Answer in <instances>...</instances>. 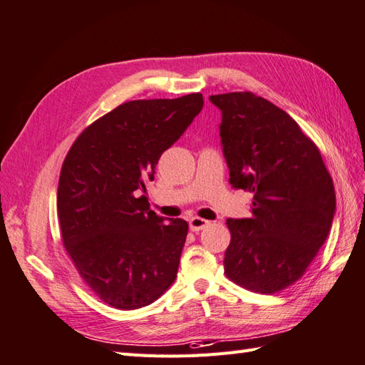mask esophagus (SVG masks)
Returning a JSON list of instances; mask_svg holds the SVG:
<instances>
[{
  "instance_id": "obj_1",
  "label": "esophagus",
  "mask_w": 365,
  "mask_h": 365,
  "mask_svg": "<svg viewBox=\"0 0 365 365\" xmlns=\"http://www.w3.org/2000/svg\"><path fill=\"white\" fill-rule=\"evenodd\" d=\"M208 225H210V221H207V219H202L197 216L190 219V228L192 232H199V230H202V228H205Z\"/></svg>"
}]
</instances>
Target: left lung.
<instances>
[{"label": "left lung", "instance_id": "left-lung-1", "mask_svg": "<svg viewBox=\"0 0 365 365\" xmlns=\"http://www.w3.org/2000/svg\"><path fill=\"white\" fill-rule=\"evenodd\" d=\"M222 113L221 143L235 190L253 194L252 216L227 219L225 275L275 294L307 272L336 213V194L317 146L299 124L252 91L210 96Z\"/></svg>", "mask_w": 365, "mask_h": 365}]
</instances>
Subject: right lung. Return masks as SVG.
Segmentation results:
<instances>
[{
  "instance_id": "obj_1",
  "label": "right lung",
  "mask_w": 365,
  "mask_h": 365,
  "mask_svg": "<svg viewBox=\"0 0 365 365\" xmlns=\"http://www.w3.org/2000/svg\"><path fill=\"white\" fill-rule=\"evenodd\" d=\"M202 107L200 93L130 101L90 124L68 150L57 188L62 241L110 307H146L174 283L188 224L166 222L138 192Z\"/></svg>"
}]
</instances>
